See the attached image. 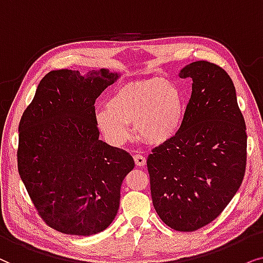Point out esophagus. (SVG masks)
I'll use <instances>...</instances> for the list:
<instances>
[{
  "label": "esophagus",
  "instance_id": "esophagus-1",
  "mask_svg": "<svg viewBox=\"0 0 263 263\" xmlns=\"http://www.w3.org/2000/svg\"><path fill=\"white\" fill-rule=\"evenodd\" d=\"M134 159H135L136 164L139 167L144 166V164L146 163V159L143 155H141V154H136V155H134Z\"/></svg>",
  "mask_w": 263,
  "mask_h": 263
}]
</instances>
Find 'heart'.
<instances>
[{"label":"heart","instance_id":"obj_1","mask_svg":"<svg viewBox=\"0 0 263 263\" xmlns=\"http://www.w3.org/2000/svg\"><path fill=\"white\" fill-rule=\"evenodd\" d=\"M96 125L104 139L120 146L136 134L152 144H160L177 134L184 119L180 90L167 79L153 78L126 84L97 109Z\"/></svg>","mask_w":263,"mask_h":263}]
</instances>
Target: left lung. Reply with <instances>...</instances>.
I'll return each instance as SVG.
<instances>
[{"mask_svg":"<svg viewBox=\"0 0 263 263\" xmlns=\"http://www.w3.org/2000/svg\"><path fill=\"white\" fill-rule=\"evenodd\" d=\"M178 76L192 80L183 124L146 164L157 215L171 229L191 232L218 218L239 189L247 127L225 69L195 61Z\"/></svg>","mask_w":263,"mask_h":263,"instance_id":"left-lung-1","label":"left lung"}]
</instances>
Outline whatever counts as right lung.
Returning <instances> with one entry per match:
<instances>
[{"instance_id":"1","label":"right lung","mask_w":263,"mask_h":263,"mask_svg":"<svg viewBox=\"0 0 263 263\" xmlns=\"http://www.w3.org/2000/svg\"><path fill=\"white\" fill-rule=\"evenodd\" d=\"M107 68L86 74L49 72L19 124L17 171L42 218L66 234L92 236L113 222L128 153L100 141L95 101L120 78Z\"/></svg>"}]
</instances>
